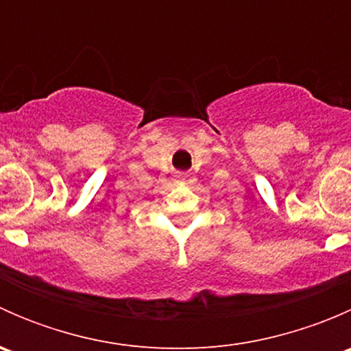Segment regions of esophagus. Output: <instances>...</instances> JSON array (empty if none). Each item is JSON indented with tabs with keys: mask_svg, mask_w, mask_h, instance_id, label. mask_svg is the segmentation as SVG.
I'll use <instances>...</instances> for the list:
<instances>
[{
	"mask_svg": "<svg viewBox=\"0 0 351 351\" xmlns=\"http://www.w3.org/2000/svg\"><path fill=\"white\" fill-rule=\"evenodd\" d=\"M178 180H185V176H183V175H178Z\"/></svg>",
	"mask_w": 351,
	"mask_h": 351,
	"instance_id": "obj_1",
	"label": "esophagus"
}]
</instances>
